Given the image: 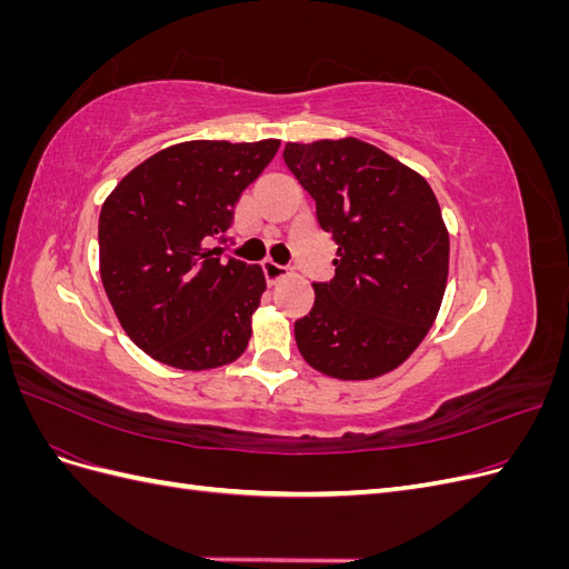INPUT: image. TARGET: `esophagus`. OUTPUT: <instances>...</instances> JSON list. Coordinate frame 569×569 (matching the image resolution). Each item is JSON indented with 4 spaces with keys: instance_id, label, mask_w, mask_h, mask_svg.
Wrapping results in <instances>:
<instances>
[{
    "instance_id": "esophagus-1",
    "label": "esophagus",
    "mask_w": 569,
    "mask_h": 569,
    "mask_svg": "<svg viewBox=\"0 0 569 569\" xmlns=\"http://www.w3.org/2000/svg\"><path fill=\"white\" fill-rule=\"evenodd\" d=\"M263 274H266V280H268V284H274V282H280L284 274H287V268L284 266H280V263H274V261H263Z\"/></svg>"
}]
</instances>
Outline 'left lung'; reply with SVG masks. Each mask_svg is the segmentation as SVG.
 Returning a JSON list of instances; mask_svg holds the SVG:
<instances>
[{
    "label": "left lung",
    "mask_w": 569,
    "mask_h": 569,
    "mask_svg": "<svg viewBox=\"0 0 569 569\" xmlns=\"http://www.w3.org/2000/svg\"><path fill=\"white\" fill-rule=\"evenodd\" d=\"M284 163L337 242L297 347L318 372L372 380L399 368L435 325L449 280V230L416 170L356 137L287 142Z\"/></svg>",
    "instance_id": "1"
}]
</instances>
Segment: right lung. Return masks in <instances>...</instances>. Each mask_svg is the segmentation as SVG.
<instances>
[{
    "label": "right lung",
    "instance_id": "add662e5",
    "mask_svg": "<svg viewBox=\"0 0 569 569\" xmlns=\"http://www.w3.org/2000/svg\"><path fill=\"white\" fill-rule=\"evenodd\" d=\"M278 149L180 142L132 168L101 206V282L128 337L159 363L199 372L244 353L266 278L213 244Z\"/></svg>",
    "mask_w": 569,
    "mask_h": 569
}]
</instances>
